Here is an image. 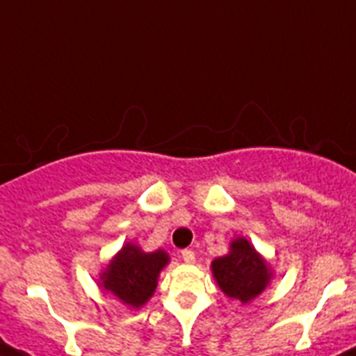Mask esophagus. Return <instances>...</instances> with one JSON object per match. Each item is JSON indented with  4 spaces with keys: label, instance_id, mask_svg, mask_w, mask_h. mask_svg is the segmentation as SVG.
<instances>
[{
    "label": "esophagus",
    "instance_id": "34e87169",
    "mask_svg": "<svg viewBox=\"0 0 356 356\" xmlns=\"http://www.w3.org/2000/svg\"><path fill=\"white\" fill-rule=\"evenodd\" d=\"M181 257H182V261L188 262V264H191V262H195V252H191V250H182Z\"/></svg>",
    "mask_w": 356,
    "mask_h": 356
}]
</instances>
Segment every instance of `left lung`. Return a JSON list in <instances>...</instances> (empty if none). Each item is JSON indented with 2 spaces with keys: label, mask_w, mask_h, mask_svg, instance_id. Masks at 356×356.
<instances>
[{
  "label": "left lung",
  "mask_w": 356,
  "mask_h": 356,
  "mask_svg": "<svg viewBox=\"0 0 356 356\" xmlns=\"http://www.w3.org/2000/svg\"><path fill=\"white\" fill-rule=\"evenodd\" d=\"M213 278L230 300L246 305L262 294L275 277L271 264L259 254L255 246L238 236L229 245V254L211 262Z\"/></svg>",
  "instance_id": "left-lung-1"
}]
</instances>
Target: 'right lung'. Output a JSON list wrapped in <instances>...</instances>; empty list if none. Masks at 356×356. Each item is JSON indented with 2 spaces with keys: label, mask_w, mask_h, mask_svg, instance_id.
<instances>
[{
  "label": "right lung",
  "mask_w": 356,
  "mask_h": 356,
  "mask_svg": "<svg viewBox=\"0 0 356 356\" xmlns=\"http://www.w3.org/2000/svg\"><path fill=\"white\" fill-rule=\"evenodd\" d=\"M168 262L170 257L165 250L145 252L142 246L127 241L99 273V287L129 309H140L152 298L159 273Z\"/></svg>",
  "instance_id": "right-lung-1"
}]
</instances>
